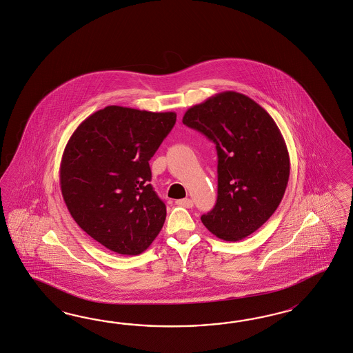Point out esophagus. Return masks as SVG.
I'll list each match as a JSON object with an SVG mask.
<instances>
[{
  "label": "esophagus",
  "instance_id": "obj_1",
  "mask_svg": "<svg viewBox=\"0 0 353 353\" xmlns=\"http://www.w3.org/2000/svg\"><path fill=\"white\" fill-rule=\"evenodd\" d=\"M176 205H179V206H183V208H192L193 206V202H192L191 199H183V200H178L176 201Z\"/></svg>",
  "mask_w": 353,
  "mask_h": 353
}]
</instances>
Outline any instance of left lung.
Listing matches in <instances>:
<instances>
[{
    "label": "left lung",
    "mask_w": 353,
    "mask_h": 353,
    "mask_svg": "<svg viewBox=\"0 0 353 353\" xmlns=\"http://www.w3.org/2000/svg\"><path fill=\"white\" fill-rule=\"evenodd\" d=\"M183 123L214 141L218 199L203 225L224 241H240L261 228L281 202L290 159L281 131L256 101L223 91L191 107Z\"/></svg>",
    "instance_id": "obj_1"
}]
</instances>
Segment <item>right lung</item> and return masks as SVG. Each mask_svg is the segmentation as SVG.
<instances>
[{"label":"right lung","mask_w":353,"mask_h":353,"mask_svg":"<svg viewBox=\"0 0 353 353\" xmlns=\"http://www.w3.org/2000/svg\"><path fill=\"white\" fill-rule=\"evenodd\" d=\"M175 112L108 105L72 134L61 162V194L72 218L111 252L138 255L161 231L166 206L150 184V160Z\"/></svg>","instance_id":"right-lung-1"}]
</instances>
